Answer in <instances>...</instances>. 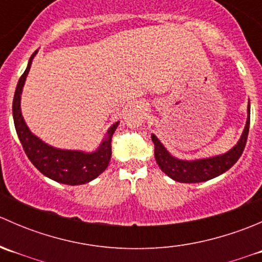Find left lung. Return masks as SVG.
<instances>
[{
  "mask_svg": "<svg viewBox=\"0 0 262 262\" xmlns=\"http://www.w3.org/2000/svg\"><path fill=\"white\" fill-rule=\"evenodd\" d=\"M248 129H250V100L247 105V120H246L241 138L228 152L214 156V157L200 158V160L194 161L179 160L168 152L167 148L161 143L160 139L155 134H152L150 138L155 143L156 162L168 178L175 181L185 182V184L208 181L228 171L238 161L245 149Z\"/></svg>",
  "mask_w": 262,
  "mask_h": 262,
  "instance_id": "obj_1",
  "label": "left lung"
}]
</instances>
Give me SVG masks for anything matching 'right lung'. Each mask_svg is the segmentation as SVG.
<instances>
[{"mask_svg":"<svg viewBox=\"0 0 262 262\" xmlns=\"http://www.w3.org/2000/svg\"><path fill=\"white\" fill-rule=\"evenodd\" d=\"M38 50L33 53L25 72L17 82L12 102L15 129L24 150L34 166L47 178L66 185H83L101 175L109 166L112 158V137L118 128L119 121L113 124L106 132L100 146L94 152L75 149H60L49 146L35 136L26 125L21 113V94L31 63Z\"/></svg>","mask_w":262,"mask_h":262,"instance_id":"add662e5","label":"right lung"}]
</instances>
